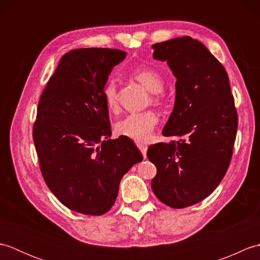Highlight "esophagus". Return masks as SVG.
I'll return each mask as SVG.
<instances>
[{
  "instance_id": "esophagus-1",
  "label": "esophagus",
  "mask_w": 260,
  "mask_h": 260,
  "mask_svg": "<svg viewBox=\"0 0 260 260\" xmlns=\"http://www.w3.org/2000/svg\"><path fill=\"white\" fill-rule=\"evenodd\" d=\"M137 147H139V148H140V151L142 152V154H143V156H144V157H146L147 146H146V145H144V144H141V143H139V144H137Z\"/></svg>"
}]
</instances>
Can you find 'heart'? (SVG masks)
Returning <instances> with one entry per match:
<instances>
[{
	"label": "heart",
	"mask_w": 260,
	"mask_h": 260,
	"mask_svg": "<svg viewBox=\"0 0 260 260\" xmlns=\"http://www.w3.org/2000/svg\"><path fill=\"white\" fill-rule=\"evenodd\" d=\"M132 77L152 92L153 103L161 104L163 102L162 89L164 87V79L158 71L148 67H140L132 71ZM103 98L110 112H115L118 108L117 84L114 79H109L105 84ZM157 123L158 117L153 110L131 113L116 123L115 132L117 135L127 137L137 143H146L152 139Z\"/></svg>",
	"instance_id": "obj_1"
}]
</instances>
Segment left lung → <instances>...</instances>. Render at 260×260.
<instances>
[{
	"label": "left lung",
	"mask_w": 260,
	"mask_h": 260,
	"mask_svg": "<svg viewBox=\"0 0 260 260\" xmlns=\"http://www.w3.org/2000/svg\"><path fill=\"white\" fill-rule=\"evenodd\" d=\"M153 57L167 61L176 78L173 112L163 129L176 142L157 143L147 157L157 173L152 190L174 209L211 194L233 156L238 114L228 74L207 47L191 37L153 45Z\"/></svg>",
	"instance_id": "left-lung-1"
}]
</instances>
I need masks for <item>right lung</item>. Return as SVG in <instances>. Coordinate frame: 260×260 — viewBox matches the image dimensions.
I'll return each mask as SVG.
<instances>
[{"instance_id":"obj_1","label":"right lung","mask_w":260,"mask_h":260,"mask_svg":"<svg viewBox=\"0 0 260 260\" xmlns=\"http://www.w3.org/2000/svg\"><path fill=\"white\" fill-rule=\"evenodd\" d=\"M125 57V51L108 48L67 52L39 101L33 142L43 180L76 212H108L121 178L143 159L132 140H108L112 128L103 88Z\"/></svg>"}]
</instances>
